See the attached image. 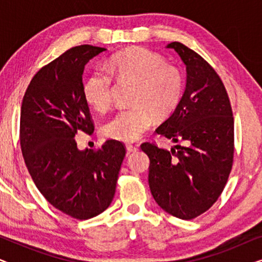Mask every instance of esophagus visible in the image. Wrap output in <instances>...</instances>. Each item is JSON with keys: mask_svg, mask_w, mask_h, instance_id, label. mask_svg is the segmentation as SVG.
<instances>
[{"mask_svg": "<svg viewBox=\"0 0 262 262\" xmlns=\"http://www.w3.org/2000/svg\"><path fill=\"white\" fill-rule=\"evenodd\" d=\"M126 150H127V152H136L138 150V148L136 145L126 144Z\"/></svg>", "mask_w": 262, "mask_h": 262, "instance_id": "obj_1", "label": "esophagus"}]
</instances>
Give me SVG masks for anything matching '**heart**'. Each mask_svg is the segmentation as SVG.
Segmentation results:
<instances>
[{
  "label": "heart",
  "mask_w": 262,
  "mask_h": 262,
  "mask_svg": "<svg viewBox=\"0 0 262 262\" xmlns=\"http://www.w3.org/2000/svg\"><path fill=\"white\" fill-rule=\"evenodd\" d=\"M95 70L83 85V95L93 108L103 112L112 102V78L130 82L132 89L130 108L118 111L102 126L106 137L121 142L137 141L154 121V116L170 114L184 92V75L177 67L166 64L155 52L143 48H131L118 52L105 66Z\"/></svg>",
  "instance_id": "b5f03b06"
}]
</instances>
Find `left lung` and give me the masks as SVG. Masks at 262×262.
Segmentation results:
<instances>
[{"label":"left lung","mask_w":262,"mask_h":262,"mask_svg":"<svg viewBox=\"0 0 262 262\" xmlns=\"http://www.w3.org/2000/svg\"><path fill=\"white\" fill-rule=\"evenodd\" d=\"M167 48L186 66V87L156 132L177 145L167 150L146 142L141 148L150 160L149 187L155 202L171 216L193 220L216 203L227 184L234 159V118L213 68L181 42Z\"/></svg>","instance_id":"1"}]
</instances>
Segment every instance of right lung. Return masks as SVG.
Masks as SVG:
<instances>
[{
	"label": "right lung",
	"mask_w": 262,
	"mask_h": 262,
	"mask_svg": "<svg viewBox=\"0 0 262 262\" xmlns=\"http://www.w3.org/2000/svg\"><path fill=\"white\" fill-rule=\"evenodd\" d=\"M105 50H68L34 75L21 106L20 144L27 169L45 199L76 220H89L110 206L126 152L116 139L94 151L80 150L74 138L78 130L94 131L82 75Z\"/></svg>",
	"instance_id": "add662e5"
}]
</instances>
